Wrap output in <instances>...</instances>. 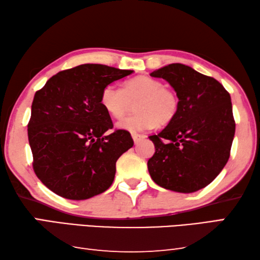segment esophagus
I'll list each match as a JSON object with an SVG mask.
<instances>
[{"instance_id":"esophagus-1","label":"esophagus","mask_w":260,"mask_h":260,"mask_svg":"<svg viewBox=\"0 0 260 260\" xmlns=\"http://www.w3.org/2000/svg\"><path fill=\"white\" fill-rule=\"evenodd\" d=\"M132 138H133V140H134V143L138 144L139 142H141V141H142L145 138V136L144 135H141V134L132 133Z\"/></svg>"}]
</instances>
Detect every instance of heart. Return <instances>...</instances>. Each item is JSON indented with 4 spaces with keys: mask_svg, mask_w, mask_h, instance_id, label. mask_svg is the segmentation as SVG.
<instances>
[{
    "mask_svg": "<svg viewBox=\"0 0 260 260\" xmlns=\"http://www.w3.org/2000/svg\"><path fill=\"white\" fill-rule=\"evenodd\" d=\"M135 102V112L118 122V127L129 132H140L152 126H165L176 117L179 108L177 94L165 87L158 79L138 76L126 81L122 88L115 85L103 87L100 103L111 117H124Z\"/></svg>",
    "mask_w": 260,
    "mask_h": 260,
    "instance_id": "heart-1",
    "label": "heart"
}]
</instances>
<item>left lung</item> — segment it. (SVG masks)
I'll use <instances>...</instances> for the list:
<instances>
[{
    "instance_id": "obj_1",
    "label": "left lung",
    "mask_w": 260,
    "mask_h": 260,
    "mask_svg": "<svg viewBox=\"0 0 260 260\" xmlns=\"http://www.w3.org/2000/svg\"><path fill=\"white\" fill-rule=\"evenodd\" d=\"M150 76L167 81L179 100L176 117L149 136L155 148L148 161L150 176L171 191L201 190L230 158L235 133L230 93L215 78L182 63L165 66Z\"/></svg>"
}]
</instances>
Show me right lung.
Returning <instances> with one entry per match:
<instances>
[{"instance_id": "1", "label": "right lung", "mask_w": 260, "mask_h": 260, "mask_svg": "<svg viewBox=\"0 0 260 260\" xmlns=\"http://www.w3.org/2000/svg\"><path fill=\"white\" fill-rule=\"evenodd\" d=\"M132 73L81 64L52 76L35 93L28 122L32 168L55 194L85 200L111 186L116 161L134 142L125 129L108 133L114 124L100 95L103 87Z\"/></svg>"}]
</instances>
